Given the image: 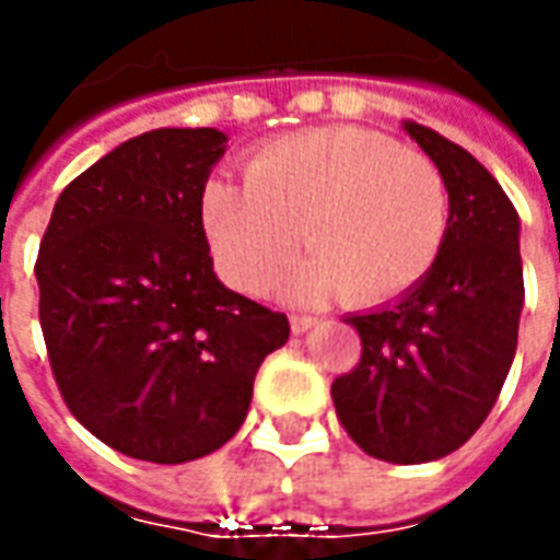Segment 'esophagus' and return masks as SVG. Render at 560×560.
<instances>
[{"label": "esophagus", "instance_id": "1", "mask_svg": "<svg viewBox=\"0 0 560 560\" xmlns=\"http://www.w3.org/2000/svg\"><path fill=\"white\" fill-rule=\"evenodd\" d=\"M312 327H315V317H305V315H293L291 317L293 336H303V332H308Z\"/></svg>", "mask_w": 560, "mask_h": 560}]
</instances>
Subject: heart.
I'll use <instances>...</instances> for the list:
<instances>
[{
	"mask_svg": "<svg viewBox=\"0 0 560 560\" xmlns=\"http://www.w3.org/2000/svg\"><path fill=\"white\" fill-rule=\"evenodd\" d=\"M200 219L221 279L264 293L300 245L312 252L281 281L291 303L351 293L381 305L417 288L441 255L450 195L432 159L351 126H324L264 143L245 183L215 176Z\"/></svg>",
	"mask_w": 560,
	"mask_h": 560,
	"instance_id": "obj_1",
	"label": "heart"
}]
</instances>
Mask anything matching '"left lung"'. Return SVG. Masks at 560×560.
Segmentation results:
<instances>
[{
    "mask_svg": "<svg viewBox=\"0 0 560 560\" xmlns=\"http://www.w3.org/2000/svg\"><path fill=\"white\" fill-rule=\"evenodd\" d=\"M450 195L429 276L393 303L345 317L363 357L332 405L363 453L393 465L450 456L492 411L516 357L525 303L518 212L492 173L444 135L405 119Z\"/></svg>",
    "mask_w": 560,
    "mask_h": 560,
    "instance_id": "1",
    "label": "left lung"
}]
</instances>
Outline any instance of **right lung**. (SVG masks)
I'll return each instance as SVG.
<instances>
[{
    "instance_id": "right-lung-1",
    "label": "right lung",
    "mask_w": 560,
    "mask_h": 560,
    "mask_svg": "<svg viewBox=\"0 0 560 560\" xmlns=\"http://www.w3.org/2000/svg\"><path fill=\"white\" fill-rule=\"evenodd\" d=\"M219 128H155L59 195L35 279L54 377L98 441L155 465L209 456L240 432L288 317L228 291L200 200Z\"/></svg>"
}]
</instances>
